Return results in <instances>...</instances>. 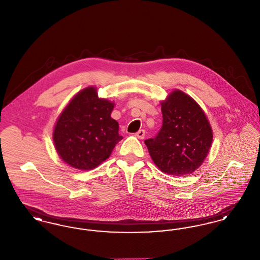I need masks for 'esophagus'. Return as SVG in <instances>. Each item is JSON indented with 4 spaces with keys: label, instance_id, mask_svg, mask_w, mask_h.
<instances>
[{
    "label": "esophagus",
    "instance_id": "34e87169",
    "mask_svg": "<svg viewBox=\"0 0 260 260\" xmlns=\"http://www.w3.org/2000/svg\"><path fill=\"white\" fill-rule=\"evenodd\" d=\"M136 136L139 139H143L145 137V131L144 129H140L136 134Z\"/></svg>",
    "mask_w": 260,
    "mask_h": 260
}]
</instances>
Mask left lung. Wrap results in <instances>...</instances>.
Instances as JSON below:
<instances>
[{"label": "left lung", "mask_w": 260, "mask_h": 260, "mask_svg": "<svg viewBox=\"0 0 260 260\" xmlns=\"http://www.w3.org/2000/svg\"><path fill=\"white\" fill-rule=\"evenodd\" d=\"M162 125L144 142L162 173L180 176L193 173L205 161L212 142V129L198 103L175 89L161 101Z\"/></svg>", "instance_id": "obj_1"}]
</instances>
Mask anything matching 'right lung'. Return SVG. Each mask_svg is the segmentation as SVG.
Returning a JSON list of instances; mask_svg holds the SVG:
<instances>
[{
    "mask_svg": "<svg viewBox=\"0 0 260 260\" xmlns=\"http://www.w3.org/2000/svg\"><path fill=\"white\" fill-rule=\"evenodd\" d=\"M114 103L99 99L96 87L79 91L59 115L53 129V143L63 161L89 171L109 158L123 139L119 124L111 118Z\"/></svg>",
    "mask_w": 260,
    "mask_h": 260,
    "instance_id": "1",
    "label": "right lung"
}]
</instances>
